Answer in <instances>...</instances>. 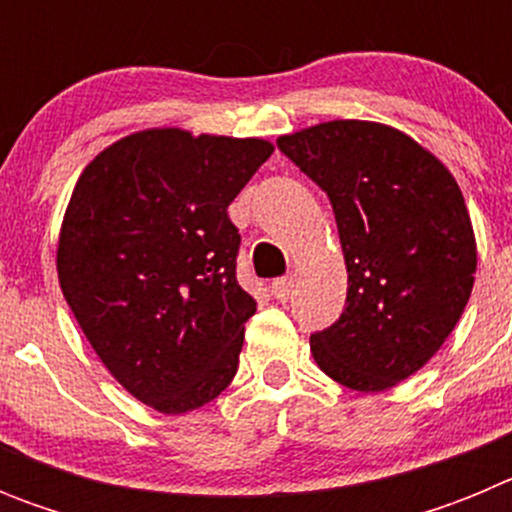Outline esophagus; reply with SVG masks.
<instances>
[{"label":"esophagus","instance_id":"obj_1","mask_svg":"<svg viewBox=\"0 0 512 512\" xmlns=\"http://www.w3.org/2000/svg\"><path fill=\"white\" fill-rule=\"evenodd\" d=\"M271 292H274V297H277L279 302H287L289 297H292V292H295V279L292 277L274 279V282H271Z\"/></svg>","mask_w":512,"mask_h":512}]
</instances>
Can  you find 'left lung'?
Here are the masks:
<instances>
[{"label": "left lung", "mask_w": 512, "mask_h": 512, "mask_svg": "<svg viewBox=\"0 0 512 512\" xmlns=\"http://www.w3.org/2000/svg\"><path fill=\"white\" fill-rule=\"evenodd\" d=\"M277 148L328 194L346 259V307L312 333V356L351 390H390L436 354L472 295L477 246L459 184L377 122H320Z\"/></svg>", "instance_id": "left-lung-1"}]
</instances>
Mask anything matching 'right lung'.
Listing matches in <instances>:
<instances>
[{"mask_svg": "<svg viewBox=\"0 0 512 512\" xmlns=\"http://www.w3.org/2000/svg\"><path fill=\"white\" fill-rule=\"evenodd\" d=\"M274 146L176 128L99 153L58 238V282L112 377L166 415L215 400L238 372L256 300L235 279L228 205Z\"/></svg>", "mask_w": 512, "mask_h": 512, "instance_id": "1", "label": "right lung"}]
</instances>
